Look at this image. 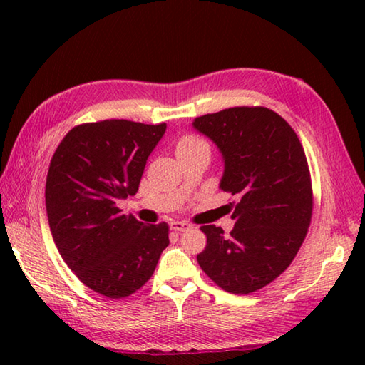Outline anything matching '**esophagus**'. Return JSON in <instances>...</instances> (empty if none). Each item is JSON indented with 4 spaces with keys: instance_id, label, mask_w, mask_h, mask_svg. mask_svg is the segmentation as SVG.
<instances>
[{
    "instance_id": "obj_1",
    "label": "esophagus",
    "mask_w": 365,
    "mask_h": 365,
    "mask_svg": "<svg viewBox=\"0 0 365 365\" xmlns=\"http://www.w3.org/2000/svg\"><path fill=\"white\" fill-rule=\"evenodd\" d=\"M170 228L174 230L175 233H182L185 230H188L190 228V224H187V222H180V220H174L170 224Z\"/></svg>"
}]
</instances>
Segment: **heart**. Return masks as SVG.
I'll use <instances>...</instances> for the list:
<instances>
[{"mask_svg": "<svg viewBox=\"0 0 365 365\" xmlns=\"http://www.w3.org/2000/svg\"><path fill=\"white\" fill-rule=\"evenodd\" d=\"M207 145L205 140L195 137V135H187V137L180 138V141L177 143V151H187L191 150V148H196V146H205Z\"/></svg>", "mask_w": 365, "mask_h": 365, "instance_id": "obj_1", "label": "heart"}]
</instances>
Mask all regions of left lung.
I'll list each match as a JSON object with an SVG mask.
<instances>
[{
	"label": "left lung",
	"mask_w": 365,
	"mask_h": 365,
	"mask_svg": "<svg viewBox=\"0 0 365 365\" xmlns=\"http://www.w3.org/2000/svg\"><path fill=\"white\" fill-rule=\"evenodd\" d=\"M193 127L211 138L225 160L220 188L235 227L228 237L202 225L207 243L197 264L215 285L250 294L288 269L312 219V182L298 135L264 106H237L196 117Z\"/></svg>",
	"instance_id": "left-lung-1"
}]
</instances>
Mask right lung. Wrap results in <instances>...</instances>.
I'll return each instance as SVG.
<instances>
[{
	"mask_svg": "<svg viewBox=\"0 0 365 365\" xmlns=\"http://www.w3.org/2000/svg\"><path fill=\"white\" fill-rule=\"evenodd\" d=\"M164 132V122L80 123L49 163L46 214L59 255L83 285L110 299L143 287L169 245L165 222L145 225L117 207L137 195L146 159Z\"/></svg>",
	"mask_w": 365,
	"mask_h": 365,
	"instance_id": "add662e5",
	"label": "right lung"
}]
</instances>
